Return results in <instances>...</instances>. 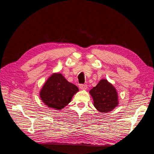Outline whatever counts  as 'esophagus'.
Instances as JSON below:
<instances>
[{
  "mask_svg": "<svg viewBox=\"0 0 154 154\" xmlns=\"http://www.w3.org/2000/svg\"><path fill=\"white\" fill-rule=\"evenodd\" d=\"M79 87H80V88H81V89H82V90H85V89H87V85L86 84H80V86H79Z\"/></svg>",
  "mask_w": 154,
  "mask_h": 154,
  "instance_id": "obj_1",
  "label": "esophagus"
}]
</instances>
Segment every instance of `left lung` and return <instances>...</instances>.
Segmentation results:
<instances>
[{
	"instance_id": "left-lung-1",
	"label": "left lung",
	"mask_w": 154,
	"mask_h": 154,
	"mask_svg": "<svg viewBox=\"0 0 154 154\" xmlns=\"http://www.w3.org/2000/svg\"><path fill=\"white\" fill-rule=\"evenodd\" d=\"M89 93L93 98L94 106L100 112H109L119 103L116 89L105 79L101 80Z\"/></svg>"
}]
</instances>
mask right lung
Segmentation results:
<instances>
[{
	"instance_id": "1",
	"label": "right lung",
	"mask_w": 154,
	"mask_h": 154,
	"mask_svg": "<svg viewBox=\"0 0 154 154\" xmlns=\"http://www.w3.org/2000/svg\"><path fill=\"white\" fill-rule=\"evenodd\" d=\"M78 91L77 86L69 82L62 74L54 73L42 88L40 97L49 108L61 110L71 102L72 96Z\"/></svg>"
}]
</instances>
